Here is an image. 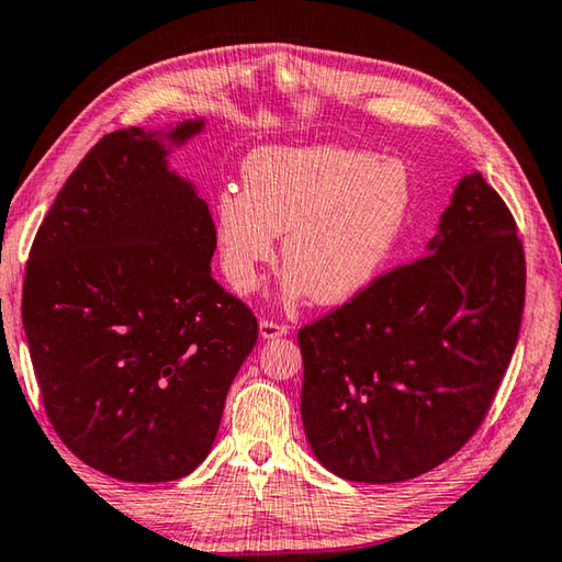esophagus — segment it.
Instances as JSON below:
<instances>
[{
	"label": "esophagus",
	"mask_w": 562,
	"mask_h": 562,
	"mask_svg": "<svg viewBox=\"0 0 562 562\" xmlns=\"http://www.w3.org/2000/svg\"><path fill=\"white\" fill-rule=\"evenodd\" d=\"M288 335V325H280V322L272 319H260V337L262 339H278Z\"/></svg>",
	"instance_id": "obj_1"
}]
</instances>
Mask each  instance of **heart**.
Here are the masks:
<instances>
[{"mask_svg": "<svg viewBox=\"0 0 562 562\" xmlns=\"http://www.w3.org/2000/svg\"><path fill=\"white\" fill-rule=\"evenodd\" d=\"M240 178L213 203L221 270L240 294L258 290L282 235L284 297L355 300L392 260L414 201L404 160L341 146L258 148Z\"/></svg>", "mask_w": 562, "mask_h": 562, "instance_id": "1", "label": "heart"}]
</instances>
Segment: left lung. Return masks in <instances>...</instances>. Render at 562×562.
I'll use <instances>...</instances> for the list:
<instances>
[{
  "instance_id": "8db88e82",
  "label": "left lung",
  "mask_w": 562,
  "mask_h": 562,
  "mask_svg": "<svg viewBox=\"0 0 562 562\" xmlns=\"http://www.w3.org/2000/svg\"><path fill=\"white\" fill-rule=\"evenodd\" d=\"M522 302L516 221L473 170L424 258L297 331L317 461L347 481L398 483L451 459L488 414Z\"/></svg>"
}]
</instances>
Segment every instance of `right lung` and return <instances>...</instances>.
Here are the masks:
<instances>
[{"instance_id":"add662e5","label":"right lung","mask_w":562,"mask_h":562,"mask_svg":"<svg viewBox=\"0 0 562 562\" xmlns=\"http://www.w3.org/2000/svg\"><path fill=\"white\" fill-rule=\"evenodd\" d=\"M203 119L93 146L34 237L22 292L46 416L113 479H183L213 449L258 319L215 282L213 217L170 150Z\"/></svg>"}]
</instances>
